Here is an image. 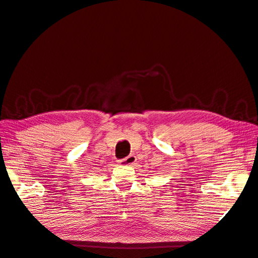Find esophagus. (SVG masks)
Instances as JSON below:
<instances>
[{
    "instance_id": "esophagus-1",
    "label": "esophagus",
    "mask_w": 258,
    "mask_h": 258,
    "mask_svg": "<svg viewBox=\"0 0 258 258\" xmlns=\"http://www.w3.org/2000/svg\"><path fill=\"white\" fill-rule=\"evenodd\" d=\"M136 161H137L136 156H134V154H130V156H128L127 158L120 160L119 164H121V165H134L136 163Z\"/></svg>"
}]
</instances>
